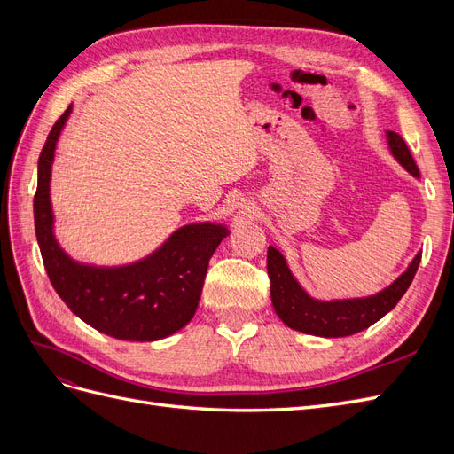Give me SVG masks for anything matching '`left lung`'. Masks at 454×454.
I'll return each instance as SVG.
<instances>
[{
  "instance_id": "left-lung-1",
  "label": "left lung",
  "mask_w": 454,
  "mask_h": 454,
  "mask_svg": "<svg viewBox=\"0 0 454 454\" xmlns=\"http://www.w3.org/2000/svg\"><path fill=\"white\" fill-rule=\"evenodd\" d=\"M387 140L390 153L402 167L419 177V168L411 157L405 142L400 134L387 130ZM420 252L411 261L407 270L397 277L388 287L369 297L356 299H333L320 301L310 297L301 284L295 280L286 257L269 246L267 270L270 278V299L278 318L292 329L316 337H348L364 332L371 324L379 322L384 314H388L397 301L403 297L407 287L415 278L420 263Z\"/></svg>"
}]
</instances>
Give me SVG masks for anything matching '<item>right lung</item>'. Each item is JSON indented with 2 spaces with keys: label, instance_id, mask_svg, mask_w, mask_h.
Instances as JSON below:
<instances>
[{
  "label": "right lung",
  "instance_id": "add662e5",
  "mask_svg": "<svg viewBox=\"0 0 454 454\" xmlns=\"http://www.w3.org/2000/svg\"><path fill=\"white\" fill-rule=\"evenodd\" d=\"M70 114L67 106L41 149L34 197L35 237L52 287L75 316L109 337L144 342L180 332L195 316L208 261L229 229L210 222L184 225L153 254L121 267L72 259L54 237L51 206L54 149Z\"/></svg>",
  "mask_w": 454,
  "mask_h": 454
}]
</instances>
